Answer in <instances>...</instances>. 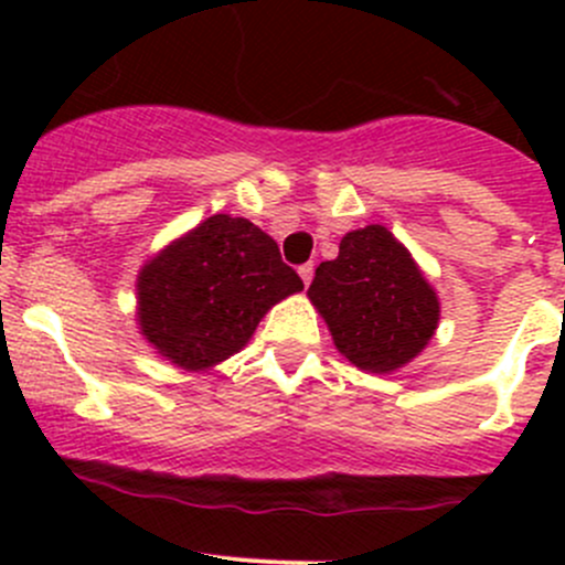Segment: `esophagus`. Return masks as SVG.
<instances>
[{
    "mask_svg": "<svg viewBox=\"0 0 565 565\" xmlns=\"http://www.w3.org/2000/svg\"><path fill=\"white\" fill-rule=\"evenodd\" d=\"M298 273H300V278H303L306 287H309L311 278H315V265H311V262H306V265L298 267Z\"/></svg>",
    "mask_w": 565,
    "mask_h": 565,
    "instance_id": "obj_1",
    "label": "esophagus"
}]
</instances>
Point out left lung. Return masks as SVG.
<instances>
[{"label": "left lung", "instance_id": "8db88e82", "mask_svg": "<svg viewBox=\"0 0 565 565\" xmlns=\"http://www.w3.org/2000/svg\"><path fill=\"white\" fill-rule=\"evenodd\" d=\"M311 306L352 366L391 374L426 350L440 322V298L404 243L369 224L341 237L309 287Z\"/></svg>", "mask_w": 565, "mask_h": 565}]
</instances>
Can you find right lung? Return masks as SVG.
<instances>
[{
	"mask_svg": "<svg viewBox=\"0 0 565 565\" xmlns=\"http://www.w3.org/2000/svg\"><path fill=\"white\" fill-rule=\"evenodd\" d=\"M300 289L270 235L215 213L141 265L136 324L163 361L202 374L241 352L262 317Z\"/></svg>",
	"mask_w": 565,
	"mask_h": 565,
	"instance_id": "right-lung-1",
	"label": "right lung"
}]
</instances>
